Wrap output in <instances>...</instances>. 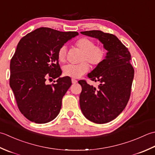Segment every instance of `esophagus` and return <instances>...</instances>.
Wrapping results in <instances>:
<instances>
[{
	"instance_id": "obj_1",
	"label": "esophagus",
	"mask_w": 155,
	"mask_h": 155,
	"mask_svg": "<svg viewBox=\"0 0 155 155\" xmlns=\"http://www.w3.org/2000/svg\"><path fill=\"white\" fill-rule=\"evenodd\" d=\"M71 82L72 84H76L78 81L76 80H75V79H71Z\"/></svg>"
}]
</instances>
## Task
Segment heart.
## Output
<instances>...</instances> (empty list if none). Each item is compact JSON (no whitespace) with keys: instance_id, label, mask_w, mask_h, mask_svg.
Wrapping results in <instances>:
<instances>
[{"instance_id":"obj_1","label":"heart","mask_w":155,"mask_h":155,"mask_svg":"<svg viewBox=\"0 0 155 155\" xmlns=\"http://www.w3.org/2000/svg\"><path fill=\"white\" fill-rule=\"evenodd\" d=\"M75 45L82 51V54L77 65H66L63 69L65 76L73 78H79L89 71L90 66L96 68L104 61L106 51L104 47L96 45L93 39L88 37H81L76 41ZM67 48L65 45L61 46L58 51V59L60 62L64 63L66 59Z\"/></svg>"}]
</instances>
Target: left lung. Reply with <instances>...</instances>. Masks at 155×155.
I'll use <instances>...</instances> for the list:
<instances>
[{"label": "left lung", "instance_id": "left-lung-1", "mask_svg": "<svg viewBox=\"0 0 155 155\" xmlns=\"http://www.w3.org/2000/svg\"><path fill=\"white\" fill-rule=\"evenodd\" d=\"M81 34L98 39L108 52L104 61L88 74L91 81L100 82L98 89L78 82L81 86L80 105L89 120L104 124L115 119L130 98L134 70L130 64L131 55L127 47L112 34L93 30Z\"/></svg>", "mask_w": 155, "mask_h": 155}]
</instances>
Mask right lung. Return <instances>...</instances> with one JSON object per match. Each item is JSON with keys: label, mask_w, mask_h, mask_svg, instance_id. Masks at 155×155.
<instances>
[{"label": "right lung", "mask_w": 155, "mask_h": 155, "mask_svg": "<svg viewBox=\"0 0 155 155\" xmlns=\"http://www.w3.org/2000/svg\"><path fill=\"white\" fill-rule=\"evenodd\" d=\"M78 35L75 31L41 27L18 42L11 60L9 83L18 109L30 121L44 124L59 114L62 98L71 81L69 77H60L58 51ZM47 77L58 80L55 84L47 85Z\"/></svg>", "instance_id": "right-lung-1"}]
</instances>
